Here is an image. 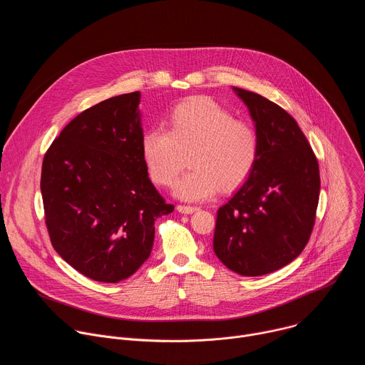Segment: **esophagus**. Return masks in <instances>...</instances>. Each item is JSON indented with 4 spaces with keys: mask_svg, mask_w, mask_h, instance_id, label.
Returning a JSON list of instances; mask_svg holds the SVG:
<instances>
[{
    "mask_svg": "<svg viewBox=\"0 0 365 365\" xmlns=\"http://www.w3.org/2000/svg\"><path fill=\"white\" fill-rule=\"evenodd\" d=\"M176 210L180 212V214H193L196 211H199L197 206H189V205H178Z\"/></svg>",
    "mask_w": 365,
    "mask_h": 365,
    "instance_id": "obj_1",
    "label": "esophagus"
}]
</instances>
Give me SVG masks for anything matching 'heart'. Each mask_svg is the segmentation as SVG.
<instances>
[{"mask_svg":"<svg viewBox=\"0 0 365 365\" xmlns=\"http://www.w3.org/2000/svg\"><path fill=\"white\" fill-rule=\"evenodd\" d=\"M190 170L175 185L179 199L197 202L234 189L251 175L259 151L254 125L210 98H189L170 111L168 130L154 127L141 137V155L153 182L170 186L182 169L183 153Z\"/></svg>","mask_w":365,"mask_h":365,"instance_id":"heart-1","label":"heart"}]
</instances>
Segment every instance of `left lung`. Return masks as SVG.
Returning <instances> with one entry per match:
<instances>
[{"mask_svg":"<svg viewBox=\"0 0 365 365\" xmlns=\"http://www.w3.org/2000/svg\"><path fill=\"white\" fill-rule=\"evenodd\" d=\"M259 138L257 163L218 210L214 251L241 276H263L303 251L315 224L319 166L297 123L267 98L232 88Z\"/></svg>","mask_w":365,"mask_h":365,"instance_id":"8db88e82","label":"left lung"}]
</instances>
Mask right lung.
Listing matches in <instances>:
<instances>
[{
	"label": "right lung",
	"mask_w": 365,
	"mask_h": 365,
	"mask_svg": "<svg viewBox=\"0 0 365 365\" xmlns=\"http://www.w3.org/2000/svg\"><path fill=\"white\" fill-rule=\"evenodd\" d=\"M140 92L102 101L51 143L41 168L50 241L81 274L117 283L150 257L154 221L173 212L141 155Z\"/></svg>",
	"instance_id": "obj_1"
}]
</instances>
